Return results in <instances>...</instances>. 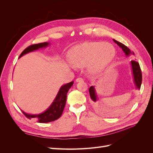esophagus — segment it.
Segmentation results:
<instances>
[{"instance_id":"obj_1","label":"esophagus","mask_w":153,"mask_h":153,"mask_svg":"<svg viewBox=\"0 0 153 153\" xmlns=\"http://www.w3.org/2000/svg\"><path fill=\"white\" fill-rule=\"evenodd\" d=\"M83 80V78H77L76 79V82H82Z\"/></svg>"}]
</instances>
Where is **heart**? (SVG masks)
<instances>
[{
  "label": "heart",
  "mask_w": 153,
  "mask_h": 153,
  "mask_svg": "<svg viewBox=\"0 0 153 153\" xmlns=\"http://www.w3.org/2000/svg\"><path fill=\"white\" fill-rule=\"evenodd\" d=\"M115 55V48L109 43L85 42L73 47L69 59L74 66L81 68L89 64L91 72L98 73L112 62Z\"/></svg>",
  "instance_id": "b5f03b06"
}]
</instances>
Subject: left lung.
I'll use <instances>...</instances> for the list:
<instances>
[{
  "label": "left lung",
  "instance_id": "1",
  "mask_svg": "<svg viewBox=\"0 0 153 153\" xmlns=\"http://www.w3.org/2000/svg\"><path fill=\"white\" fill-rule=\"evenodd\" d=\"M114 42L116 43L118 46H119L120 47L122 48L123 50V52L126 54V56H129L130 54L134 55V52H131L130 50H129L126 46H125L123 43L119 42V41L113 39ZM131 69H132V73H133V80L134 83L136 85V89H140V86L142 84V71L140 69V67L139 64L137 62L135 61H131ZM89 94L91 100L94 101V102H96V101L98 100V96H97V94L96 93V91L94 89V86H91L90 87L89 89Z\"/></svg>",
  "mask_w": 153,
  "mask_h": 153
}]
</instances>
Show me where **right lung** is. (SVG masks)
Returning a JSON list of instances; mask_svg holds the SVG:
<instances>
[{
    "mask_svg": "<svg viewBox=\"0 0 153 153\" xmlns=\"http://www.w3.org/2000/svg\"><path fill=\"white\" fill-rule=\"evenodd\" d=\"M48 45L49 43L47 42L32 45L23 51L22 53L20 54L19 58L27 53L32 52V51L36 50L39 48L47 47H48ZM73 85V82H71L62 85L60 88V89L58 92V94L56 96V97H55L53 103L49 106V108L47 110H45L44 112L39 114L34 115L26 114L25 112L22 111L23 114H24L28 119H35L38 121V122L41 123L52 122L58 119L61 116L64 108V106H65L68 92Z\"/></svg>",
    "mask_w": 153,
    "mask_h": 153,
    "instance_id": "obj_1",
    "label": "right lung"
}]
</instances>
